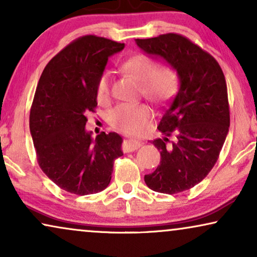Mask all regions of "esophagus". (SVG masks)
<instances>
[{
  "instance_id": "obj_1",
  "label": "esophagus",
  "mask_w": 257,
  "mask_h": 257,
  "mask_svg": "<svg viewBox=\"0 0 257 257\" xmlns=\"http://www.w3.org/2000/svg\"><path fill=\"white\" fill-rule=\"evenodd\" d=\"M142 145H143V143L139 142V140L126 139L124 144H122V150H124V152H126V153L133 152V151L138 150Z\"/></svg>"
}]
</instances>
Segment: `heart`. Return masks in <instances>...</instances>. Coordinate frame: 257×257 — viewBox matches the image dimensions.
Wrapping results in <instances>:
<instances>
[{"label": "heart", "mask_w": 257, "mask_h": 257, "mask_svg": "<svg viewBox=\"0 0 257 257\" xmlns=\"http://www.w3.org/2000/svg\"><path fill=\"white\" fill-rule=\"evenodd\" d=\"M121 69L140 83V92L154 104L161 105L171 100L177 92V73L168 66H159L153 58L143 54L133 55L121 63ZM110 77L103 73L97 82L96 96L99 103L110 99ZM152 117V110L145 103H122L110 110L107 114L112 127L128 135L145 131Z\"/></svg>", "instance_id": "1"}]
</instances>
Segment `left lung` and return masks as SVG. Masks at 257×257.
Here are the masks:
<instances>
[{
    "label": "left lung",
    "instance_id": "8db88e82",
    "mask_svg": "<svg viewBox=\"0 0 257 257\" xmlns=\"http://www.w3.org/2000/svg\"><path fill=\"white\" fill-rule=\"evenodd\" d=\"M136 43L146 55L164 59L179 78L178 92L158 126L163 137L152 142L160 151V165L144 179L154 192L187 191L212 170L229 131L224 75L213 56L181 35Z\"/></svg>",
    "mask_w": 257,
    "mask_h": 257
}]
</instances>
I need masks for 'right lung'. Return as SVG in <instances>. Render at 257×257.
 Returning <instances> with one entry per match:
<instances>
[{
	"instance_id": "add662e5",
	"label": "right lung",
	"mask_w": 257,
	"mask_h": 257,
	"mask_svg": "<svg viewBox=\"0 0 257 257\" xmlns=\"http://www.w3.org/2000/svg\"><path fill=\"white\" fill-rule=\"evenodd\" d=\"M124 43L79 37L45 66L30 110V133L42 171L58 187L77 195L94 194L110 184L122 138L86 131L87 112L97 106L96 87L108 57Z\"/></svg>"
}]
</instances>
